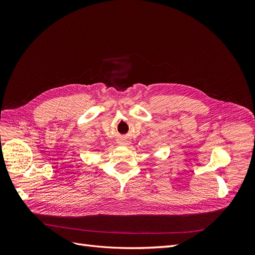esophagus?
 <instances>
[{
	"instance_id": "obj_1",
	"label": "esophagus",
	"mask_w": 255,
	"mask_h": 255,
	"mask_svg": "<svg viewBox=\"0 0 255 255\" xmlns=\"http://www.w3.org/2000/svg\"><path fill=\"white\" fill-rule=\"evenodd\" d=\"M119 144H121V145H128L129 144V140L127 139V138H121V139L119 140Z\"/></svg>"
}]
</instances>
